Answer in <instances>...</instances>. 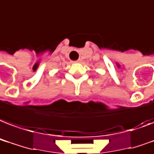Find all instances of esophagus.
Returning <instances> with one entry per match:
<instances>
[{
    "label": "esophagus",
    "mask_w": 154,
    "mask_h": 154,
    "mask_svg": "<svg viewBox=\"0 0 154 154\" xmlns=\"http://www.w3.org/2000/svg\"><path fill=\"white\" fill-rule=\"evenodd\" d=\"M81 62V59H78L77 61H75V62H75V63H79V62Z\"/></svg>",
    "instance_id": "34e87169"
}]
</instances>
